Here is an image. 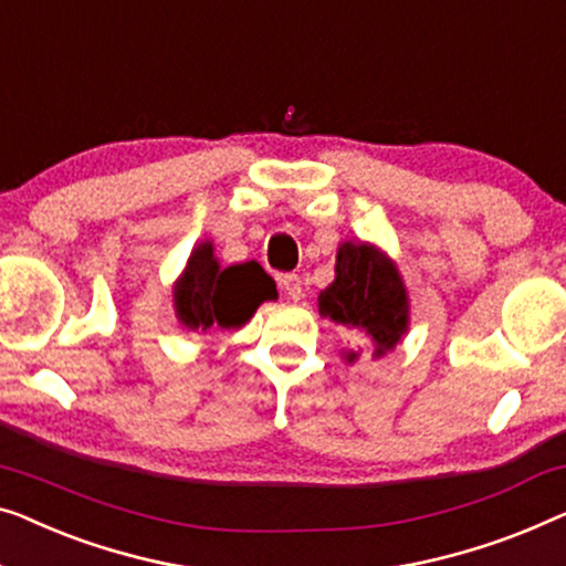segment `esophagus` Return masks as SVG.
Masks as SVG:
<instances>
[{"label": "esophagus", "mask_w": 566, "mask_h": 566, "mask_svg": "<svg viewBox=\"0 0 566 566\" xmlns=\"http://www.w3.org/2000/svg\"><path fill=\"white\" fill-rule=\"evenodd\" d=\"M281 289L285 291V296L298 301L303 296V289H301V277L298 275H281Z\"/></svg>", "instance_id": "esophagus-1"}]
</instances>
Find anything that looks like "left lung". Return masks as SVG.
<instances>
[{"label":"left lung","instance_id":"1","mask_svg":"<svg viewBox=\"0 0 566 566\" xmlns=\"http://www.w3.org/2000/svg\"><path fill=\"white\" fill-rule=\"evenodd\" d=\"M334 283L318 293V314L373 339L375 357L390 352L408 332V293L398 268L378 248L342 242ZM357 352H347L355 363Z\"/></svg>","mask_w":566,"mask_h":566}]
</instances>
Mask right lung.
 I'll list each match as a JSON object with an SVG mask.
<instances>
[{"label": "right lung", "mask_w": 566, "mask_h": 566, "mask_svg": "<svg viewBox=\"0 0 566 566\" xmlns=\"http://www.w3.org/2000/svg\"><path fill=\"white\" fill-rule=\"evenodd\" d=\"M277 298L275 281L255 260L222 268L214 244H196L174 289L176 316L186 329H240L263 301Z\"/></svg>", "instance_id": "add662e5"}]
</instances>
